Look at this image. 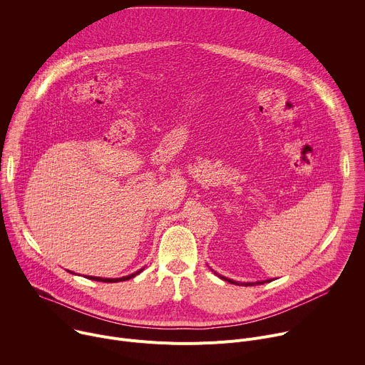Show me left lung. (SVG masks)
Masks as SVG:
<instances>
[{
    "label": "left lung",
    "instance_id": "left-lung-1",
    "mask_svg": "<svg viewBox=\"0 0 365 365\" xmlns=\"http://www.w3.org/2000/svg\"><path fill=\"white\" fill-rule=\"evenodd\" d=\"M212 270V269H211ZM214 272V270H212ZM218 277H221L222 280H225V282H228V283H234V284H238V286H255V284H263V283H269V282H272V280H262V282H248V283H241V282H235V280H232V279H228V277H224V276H221V274H218L217 272H214Z\"/></svg>",
    "mask_w": 365,
    "mask_h": 365
}]
</instances>
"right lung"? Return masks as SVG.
<instances>
[{"mask_svg":"<svg viewBox=\"0 0 365 365\" xmlns=\"http://www.w3.org/2000/svg\"><path fill=\"white\" fill-rule=\"evenodd\" d=\"M143 270H144V267H143V269H140L138 272L133 273V274H128V276H124V277H118V279H103V277H95V276H85V277H86V279H89V280H95V282H103V283H117V282H125V280H130V279L135 277L137 274H140ZM71 273H72V272H71Z\"/></svg>","mask_w":365,"mask_h":365,"instance_id":"obj_1","label":"right lung"}]
</instances>
